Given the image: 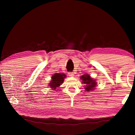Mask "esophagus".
Returning a JSON list of instances; mask_svg holds the SVG:
<instances>
[{"mask_svg":"<svg viewBox=\"0 0 135 135\" xmlns=\"http://www.w3.org/2000/svg\"><path fill=\"white\" fill-rule=\"evenodd\" d=\"M68 75H69L70 76L72 77V76H74V73H68Z\"/></svg>","mask_w":135,"mask_h":135,"instance_id":"obj_1","label":"esophagus"}]
</instances>
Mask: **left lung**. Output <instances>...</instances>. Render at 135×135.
Masks as SVG:
<instances>
[{
    "mask_svg": "<svg viewBox=\"0 0 135 135\" xmlns=\"http://www.w3.org/2000/svg\"><path fill=\"white\" fill-rule=\"evenodd\" d=\"M81 80H82L83 84H86V85L85 89L87 91H90L93 89V88L96 86L97 85V83L96 82L95 80L92 79V78H90L89 75L86 74V75H82L81 77Z\"/></svg>",
    "mask_w": 135,
    "mask_h": 135,
    "instance_id": "1",
    "label": "left lung"
}]
</instances>
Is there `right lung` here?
Wrapping results in <instances>:
<instances>
[{"label": "right lung", "instance_id": "add662e5", "mask_svg": "<svg viewBox=\"0 0 135 135\" xmlns=\"http://www.w3.org/2000/svg\"><path fill=\"white\" fill-rule=\"evenodd\" d=\"M66 75L64 74L56 73L51 77V81L49 84V86L53 89V90H56L57 88L59 87L61 84L64 82V78Z\"/></svg>", "mask_w": 135, "mask_h": 135}]
</instances>
